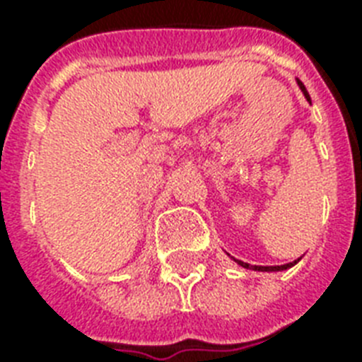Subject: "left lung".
I'll list each match as a JSON object with an SVG mask.
<instances>
[{
    "mask_svg": "<svg viewBox=\"0 0 362 362\" xmlns=\"http://www.w3.org/2000/svg\"><path fill=\"white\" fill-rule=\"evenodd\" d=\"M298 86H300V90H303V93L304 95H306V99H308L310 101V95H308V92H306V88H304V84L300 81H298ZM235 261H237L238 264H240V267H244V269H252V270H263V272H272V270H286V269H289V267H293V264L297 263V261H293V263H287V264H278V267H257V264H252V267H250V264L247 263H244V261H238V259H235Z\"/></svg>",
    "mask_w": 362,
    "mask_h": 362,
    "instance_id": "left-lung-1",
    "label": "left lung"
}]
</instances>
